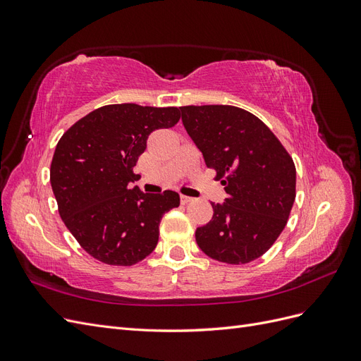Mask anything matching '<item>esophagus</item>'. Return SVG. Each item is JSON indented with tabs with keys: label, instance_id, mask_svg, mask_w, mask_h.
I'll use <instances>...</instances> for the list:
<instances>
[{
	"label": "esophagus",
	"instance_id": "obj_1",
	"mask_svg": "<svg viewBox=\"0 0 361 361\" xmlns=\"http://www.w3.org/2000/svg\"><path fill=\"white\" fill-rule=\"evenodd\" d=\"M192 200H194V199H192V197H188V195H183V194L180 195V202H182L183 204H187V203H190V202H192Z\"/></svg>",
	"mask_w": 361,
	"mask_h": 361
}]
</instances>
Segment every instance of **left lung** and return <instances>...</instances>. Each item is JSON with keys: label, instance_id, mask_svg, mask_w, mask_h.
<instances>
[{"label": "left lung", "instance_id": "left-lung-1", "mask_svg": "<svg viewBox=\"0 0 361 361\" xmlns=\"http://www.w3.org/2000/svg\"><path fill=\"white\" fill-rule=\"evenodd\" d=\"M182 123L227 192L195 241L209 257L241 265L260 257L285 228L297 171L272 130L232 105L180 106Z\"/></svg>", "mask_w": 361, "mask_h": 361}]
</instances>
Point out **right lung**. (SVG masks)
<instances>
[{
	"label": "right lung",
	"mask_w": 361,
	"mask_h": 361,
	"mask_svg": "<svg viewBox=\"0 0 361 361\" xmlns=\"http://www.w3.org/2000/svg\"><path fill=\"white\" fill-rule=\"evenodd\" d=\"M176 106L114 104L80 118L60 138L51 187L63 223L80 245L108 265L130 267L155 250L162 215L179 194H145L130 183L149 135L179 122Z\"/></svg>",
	"instance_id": "right-lung-1"
}]
</instances>
